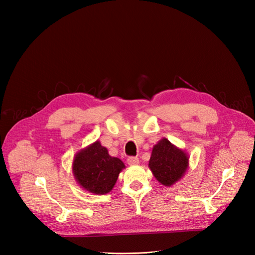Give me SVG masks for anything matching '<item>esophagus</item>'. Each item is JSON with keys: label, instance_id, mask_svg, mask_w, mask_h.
I'll return each mask as SVG.
<instances>
[{"label": "esophagus", "instance_id": "esophagus-1", "mask_svg": "<svg viewBox=\"0 0 255 255\" xmlns=\"http://www.w3.org/2000/svg\"><path fill=\"white\" fill-rule=\"evenodd\" d=\"M127 162L129 165H137L139 163V159L137 158V156H129V158L127 159Z\"/></svg>", "mask_w": 255, "mask_h": 255}]
</instances>
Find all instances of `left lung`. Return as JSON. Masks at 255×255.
I'll use <instances>...</instances> for the list:
<instances>
[{
    "mask_svg": "<svg viewBox=\"0 0 255 255\" xmlns=\"http://www.w3.org/2000/svg\"><path fill=\"white\" fill-rule=\"evenodd\" d=\"M188 158L184 151L174 147L167 139L156 143L151 153L149 167L154 177L165 186H171L187 170Z\"/></svg>",
    "mask_w": 255,
    "mask_h": 255,
    "instance_id": "1",
    "label": "left lung"
}]
</instances>
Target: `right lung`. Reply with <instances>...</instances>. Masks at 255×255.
I'll list each match as a JSON object with an SVG mask.
<instances>
[{
	"label": "right lung",
	"instance_id": "obj_1",
	"mask_svg": "<svg viewBox=\"0 0 255 255\" xmlns=\"http://www.w3.org/2000/svg\"><path fill=\"white\" fill-rule=\"evenodd\" d=\"M124 167L122 160L111 156L107 149L96 141L75 155L73 174L86 191L106 194L112 191Z\"/></svg>",
	"mask_w": 255,
	"mask_h": 255
}]
</instances>
